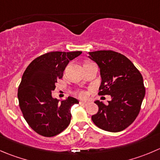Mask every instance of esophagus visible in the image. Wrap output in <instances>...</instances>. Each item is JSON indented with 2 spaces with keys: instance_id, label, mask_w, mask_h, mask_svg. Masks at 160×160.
Instances as JSON below:
<instances>
[{
  "instance_id": "obj_1",
  "label": "esophagus",
  "mask_w": 160,
  "mask_h": 160,
  "mask_svg": "<svg viewBox=\"0 0 160 160\" xmlns=\"http://www.w3.org/2000/svg\"><path fill=\"white\" fill-rule=\"evenodd\" d=\"M80 105H88V102H82V101H80Z\"/></svg>"
}]
</instances>
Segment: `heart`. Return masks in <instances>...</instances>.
<instances>
[{
    "mask_svg": "<svg viewBox=\"0 0 160 160\" xmlns=\"http://www.w3.org/2000/svg\"><path fill=\"white\" fill-rule=\"evenodd\" d=\"M75 94L78 96L79 98H86L87 95H88V93H87V91H84V90L80 89L75 91Z\"/></svg>",
    "mask_w": 160,
    "mask_h": 160,
    "instance_id": "obj_1",
    "label": "heart"
}]
</instances>
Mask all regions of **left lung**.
I'll return each mask as SVG.
<instances>
[{"label": "left lung", "mask_w": 160, "mask_h": 160, "mask_svg": "<svg viewBox=\"0 0 160 160\" xmlns=\"http://www.w3.org/2000/svg\"><path fill=\"white\" fill-rule=\"evenodd\" d=\"M89 58L100 68L99 95H110L108 105L96 101L98 112L91 116L98 128L109 131H123L135 120L145 94L143 77L123 55L113 51L89 52Z\"/></svg>", "instance_id": "left-lung-1"}]
</instances>
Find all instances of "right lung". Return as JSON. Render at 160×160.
<instances>
[{
    "label": "right lung",
    "instance_id": "1",
    "mask_svg": "<svg viewBox=\"0 0 160 160\" xmlns=\"http://www.w3.org/2000/svg\"><path fill=\"white\" fill-rule=\"evenodd\" d=\"M81 53L48 52L36 58L25 70L18 89V104L29 126L40 135L53 137L70 123V108L78 100L68 97L60 103L52 91L69 61Z\"/></svg>",
    "mask_w": 160,
    "mask_h": 160
}]
</instances>
